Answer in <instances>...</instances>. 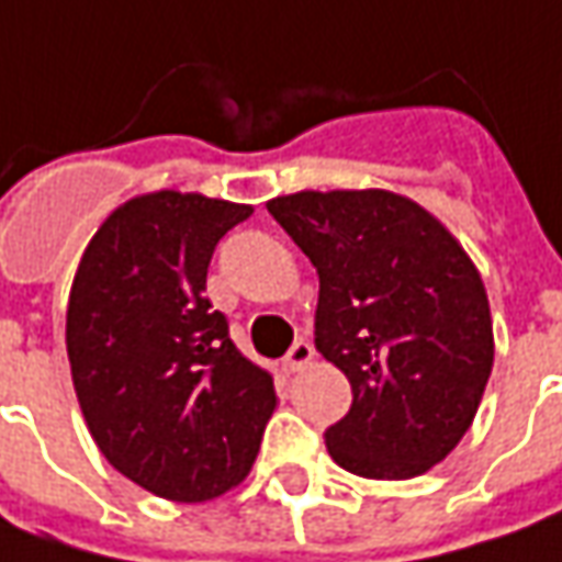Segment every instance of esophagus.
Returning a JSON list of instances; mask_svg holds the SVG:
<instances>
[{
	"label": "esophagus",
	"mask_w": 562,
	"mask_h": 562,
	"mask_svg": "<svg viewBox=\"0 0 562 562\" xmlns=\"http://www.w3.org/2000/svg\"><path fill=\"white\" fill-rule=\"evenodd\" d=\"M313 360V345L311 341H304V338H297L295 345L289 347V353L282 357V366H285V372H301L307 362Z\"/></svg>",
	"instance_id": "1"
}]
</instances>
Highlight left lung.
Instances as JSON below:
<instances>
[{
	"mask_svg": "<svg viewBox=\"0 0 562 562\" xmlns=\"http://www.w3.org/2000/svg\"><path fill=\"white\" fill-rule=\"evenodd\" d=\"M267 212L319 273L313 345L353 391L329 456L369 480L430 471L471 427L495 357L473 261L391 190H301Z\"/></svg>",
	"mask_w": 562,
	"mask_h": 562,
	"instance_id": "1",
	"label": "left lung"
}]
</instances>
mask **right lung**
Returning a JSON list of instances; mask_svg holds the SVG:
<instances>
[{"label": "right lung", "mask_w": 562, "mask_h": 562, "mask_svg": "<svg viewBox=\"0 0 562 562\" xmlns=\"http://www.w3.org/2000/svg\"><path fill=\"white\" fill-rule=\"evenodd\" d=\"M251 205L159 190L91 236L67 304L72 387L91 437L132 483L171 502L233 490L277 406L273 378L205 297L221 236Z\"/></svg>", "instance_id": "right-lung-1"}]
</instances>
